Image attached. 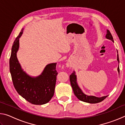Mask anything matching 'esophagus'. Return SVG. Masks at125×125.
Masks as SVG:
<instances>
[{"label": "esophagus", "instance_id": "esophagus-1", "mask_svg": "<svg viewBox=\"0 0 125 125\" xmlns=\"http://www.w3.org/2000/svg\"><path fill=\"white\" fill-rule=\"evenodd\" d=\"M67 66H68V65H67Z\"/></svg>", "mask_w": 125, "mask_h": 125}]
</instances>
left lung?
Segmentation results:
<instances>
[{"mask_svg": "<svg viewBox=\"0 0 125 125\" xmlns=\"http://www.w3.org/2000/svg\"><path fill=\"white\" fill-rule=\"evenodd\" d=\"M106 38L109 40H111L112 41L114 42V39L112 36L111 33L110 32V31L107 30V33L106 35ZM117 60L118 61V63H119V58H118V55L117 54ZM117 71L118 73H120V68L119 66H118L117 68ZM70 82L72 87L73 92L74 93V95L77 96V98L79 99V100H81L84 102L91 103V104H95L100 103L101 101L104 100V99L106 98L107 96H103L101 98H98V97L94 96H88L84 94V93L82 92V90L80 89V88L78 86L77 83V77L75 74V72H73L70 75Z\"/></svg>", "mask_w": 125, "mask_h": 125, "instance_id": "8db88e82", "label": "left lung"}]
</instances>
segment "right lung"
I'll return each instance as SVG.
<instances>
[{
    "label": "right lung",
    "instance_id": "obj_1",
    "mask_svg": "<svg viewBox=\"0 0 125 125\" xmlns=\"http://www.w3.org/2000/svg\"><path fill=\"white\" fill-rule=\"evenodd\" d=\"M22 29L14 42L11 48L9 65L12 83L18 94L28 102L34 105H43L49 102L53 96L56 77V63L46 65L39 77L32 78L24 72L17 59L19 39Z\"/></svg>",
    "mask_w": 125,
    "mask_h": 125
}]
</instances>
